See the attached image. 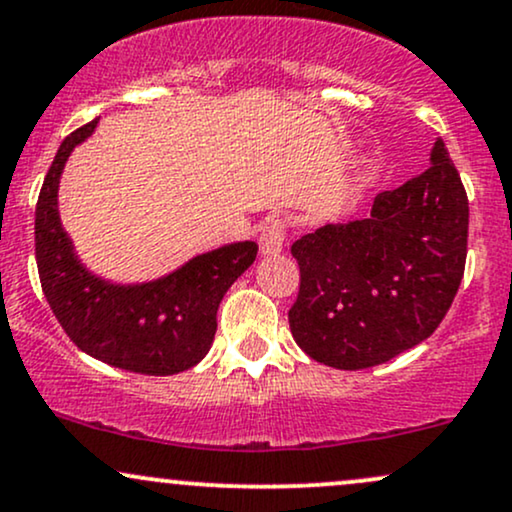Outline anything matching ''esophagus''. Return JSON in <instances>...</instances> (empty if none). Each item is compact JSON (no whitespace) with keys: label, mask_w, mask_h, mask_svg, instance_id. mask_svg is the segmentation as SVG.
<instances>
[{"label":"esophagus","mask_w":512,"mask_h":512,"mask_svg":"<svg viewBox=\"0 0 512 512\" xmlns=\"http://www.w3.org/2000/svg\"><path fill=\"white\" fill-rule=\"evenodd\" d=\"M283 243H286V221L279 217L267 219L260 233L262 255H276L283 250Z\"/></svg>","instance_id":"obj_1"}]
</instances>
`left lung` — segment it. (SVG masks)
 <instances>
[{"mask_svg": "<svg viewBox=\"0 0 512 512\" xmlns=\"http://www.w3.org/2000/svg\"><path fill=\"white\" fill-rule=\"evenodd\" d=\"M470 205L439 138L432 166L374 197L367 219L326 224L293 243L291 334L312 360L367 369L436 331L465 274Z\"/></svg>", "mask_w": 512, "mask_h": 512, "instance_id": "left-lung-1", "label": "left lung"}]
</instances>
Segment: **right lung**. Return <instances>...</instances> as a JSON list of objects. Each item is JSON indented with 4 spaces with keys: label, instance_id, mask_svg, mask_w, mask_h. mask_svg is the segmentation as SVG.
<instances>
[{
    "label": "right lung",
    "instance_id": "add662e5",
    "mask_svg": "<svg viewBox=\"0 0 512 512\" xmlns=\"http://www.w3.org/2000/svg\"><path fill=\"white\" fill-rule=\"evenodd\" d=\"M97 119L66 135L35 207V260L49 307L76 346L112 367L178 374L207 355L224 293L255 262L252 240L195 257L178 272L140 286H116L78 262L61 229L57 190L66 159L95 131Z\"/></svg>",
    "mask_w": 512,
    "mask_h": 512
}]
</instances>
